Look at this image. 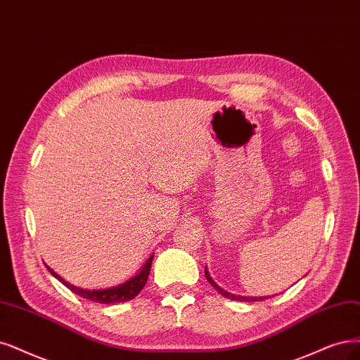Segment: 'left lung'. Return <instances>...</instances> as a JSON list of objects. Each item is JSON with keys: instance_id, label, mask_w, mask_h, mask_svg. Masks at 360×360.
Segmentation results:
<instances>
[{"instance_id": "obj_1", "label": "left lung", "mask_w": 360, "mask_h": 360, "mask_svg": "<svg viewBox=\"0 0 360 360\" xmlns=\"http://www.w3.org/2000/svg\"><path fill=\"white\" fill-rule=\"evenodd\" d=\"M205 276H206V278H207V282H209L212 286H214V288L218 290V294H221L222 297L229 298V300H234V301H243V302H250V301H262V300L271 298V297H243V295H234V294H230V292H227V290L222 289L221 286H218V285L215 283V281H214V278L210 277V274H209V271H207V267L205 269Z\"/></svg>"}]
</instances>
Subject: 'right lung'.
Returning <instances> with one entry per match:
<instances>
[{"instance_id":"right-lung-1","label":"right lung","mask_w":360,"mask_h":360,"mask_svg":"<svg viewBox=\"0 0 360 360\" xmlns=\"http://www.w3.org/2000/svg\"><path fill=\"white\" fill-rule=\"evenodd\" d=\"M153 258L154 255H151L148 259L145 261V264L141 267V270L130 277L129 281L120 283L117 286H112V288H105V289H83V288H78V286H74L71 283H68L65 281V278H62L58 273L53 271L49 265H46L47 270L55 276L59 282H62L66 288H68L70 290H72L74 294L83 297L86 300H90L93 302H99V304H115V302H126V301H130L135 298L141 289L145 286L146 283V278H148V274H150V270H151V264H153Z\"/></svg>"}]
</instances>
